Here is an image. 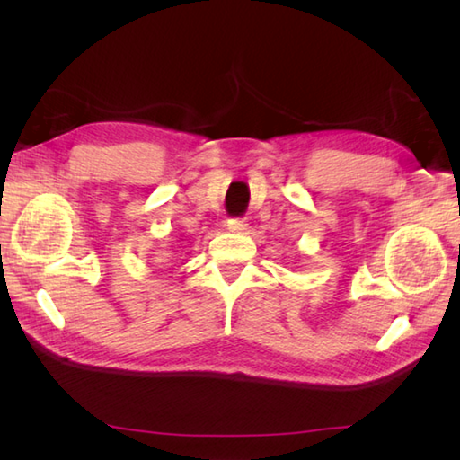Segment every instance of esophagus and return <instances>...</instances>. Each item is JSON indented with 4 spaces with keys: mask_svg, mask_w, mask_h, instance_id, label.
Instances as JSON below:
<instances>
[{
    "mask_svg": "<svg viewBox=\"0 0 460 460\" xmlns=\"http://www.w3.org/2000/svg\"><path fill=\"white\" fill-rule=\"evenodd\" d=\"M225 227H227V231H231V233H245L247 221H243V219H229L227 223H225Z\"/></svg>",
    "mask_w": 460,
    "mask_h": 460,
    "instance_id": "1",
    "label": "esophagus"
}]
</instances>
